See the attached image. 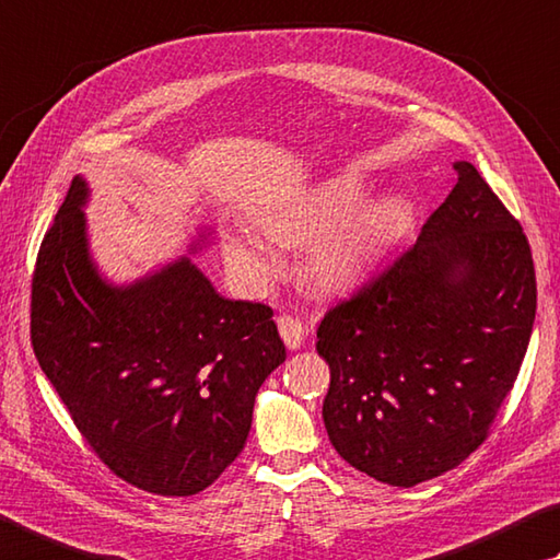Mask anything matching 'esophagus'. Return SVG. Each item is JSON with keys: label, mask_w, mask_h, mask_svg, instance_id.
<instances>
[{"label": "esophagus", "mask_w": 560, "mask_h": 560, "mask_svg": "<svg viewBox=\"0 0 560 560\" xmlns=\"http://www.w3.org/2000/svg\"><path fill=\"white\" fill-rule=\"evenodd\" d=\"M277 325H279V332H281L283 342H287V348L299 350L303 345V338H306V330H303V325L296 318H291V315H279Z\"/></svg>", "instance_id": "1"}]
</instances>
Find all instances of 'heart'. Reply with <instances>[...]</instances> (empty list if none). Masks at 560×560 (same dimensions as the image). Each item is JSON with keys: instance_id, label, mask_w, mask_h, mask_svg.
Masks as SVG:
<instances>
[{"instance_id": "obj_1", "label": "heart", "mask_w": 560, "mask_h": 560, "mask_svg": "<svg viewBox=\"0 0 560 560\" xmlns=\"http://www.w3.org/2000/svg\"><path fill=\"white\" fill-rule=\"evenodd\" d=\"M370 196V186L358 176H335L261 208L254 222L271 245L299 247L303 273L320 291H342L358 283L411 225V202L399 192ZM225 257L249 287H264L279 269V259L267 242L249 235H230Z\"/></svg>"}]
</instances>
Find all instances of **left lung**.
<instances>
[{
  "mask_svg": "<svg viewBox=\"0 0 560 560\" xmlns=\"http://www.w3.org/2000/svg\"><path fill=\"white\" fill-rule=\"evenodd\" d=\"M406 249L325 313L323 421L360 472L413 487L485 441L514 386L536 318L526 235L470 161Z\"/></svg>",
  "mask_w": 560,
  "mask_h": 560,
  "instance_id": "left-lung-1",
  "label": "left lung"
}]
</instances>
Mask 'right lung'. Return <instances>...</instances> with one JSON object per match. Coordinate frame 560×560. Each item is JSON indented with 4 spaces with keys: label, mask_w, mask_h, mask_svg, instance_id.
<instances>
[{
    "label": "right lung",
    "mask_w": 560,
    "mask_h": 560,
    "mask_svg": "<svg viewBox=\"0 0 560 560\" xmlns=\"http://www.w3.org/2000/svg\"><path fill=\"white\" fill-rule=\"evenodd\" d=\"M90 183L75 176L40 242L32 342L80 433L121 480L161 497L206 490L247 443L254 399L287 360L271 308L220 296L190 254L107 279L90 249Z\"/></svg>",
    "instance_id": "obj_1"
}]
</instances>
